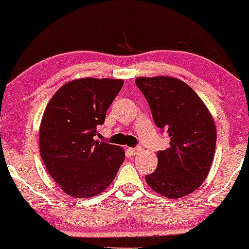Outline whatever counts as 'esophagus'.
<instances>
[{
	"instance_id": "obj_1",
	"label": "esophagus",
	"mask_w": 249,
	"mask_h": 249,
	"mask_svg": "<svg viewBox=\"0 0 249 249\" xmlns=\"http://www.w3.org/2000/svg\"><path fill=\"white\" fill-rule=\"evenodd\" d=\"M139 151H141V148L139 147H129L128 148V152L130 153L131 155H136Z\"/></svg>"
}]
</instances>
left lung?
Here are the masks:
<instances>
[{"instance_id": "left-lung-1", "label": "left lung", "mask_w": 249, "mask_h": 249, "mask_svg": "<svg viewBox=\"0 0 249 249\" xmlns=\"http://www.w3.org/2000/svg\"><path fill=\"white\" fill-rule=\"evenodd\" d=\"M155 124L168 132L170 147L158 152V168L145 177L154 192L168 198L192 194L209 175L215 153L213 117L194 89L173 77H138Z\"/></svg>"}]
</instances>
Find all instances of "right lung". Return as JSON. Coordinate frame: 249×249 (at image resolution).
<instances>
[{
  "label": "right lung",
  "instance_id": "right-lung-1",
  "mask_svg": "<svg viewBox=\"0 0 249 249\" xmlns=\"http://www.w3.org/2000/svg\"><path fill=\"white\" fill-rule=\"evenodd\" d=\"M122 86V79L108 78L69 81L53 95L44 111L40 156L50 176L69 196L98 195L111 185L124 161L120 146L94 138Z\"/></svg>",
  "mask_w": 249,
  "mask_h": 249
}]
</instances>
